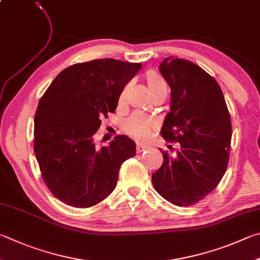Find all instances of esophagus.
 Masks as SVG:
<instances>
[{"instance_id":"obj_1","label":"esophagus","mask_w":260,"mask_h":260,"mask_svg":"<svg viewBox=\"0 0 260 260\" xmlns=\"http://www.w3.org/2000/svg\"><path fill=\"white\" fill-rule=\"evenodd\" d=\"M145 150H148V146L142 145V144H138V145H136V152H138V153L143 152V151H145Z\"/></svg>"}]
</instances>
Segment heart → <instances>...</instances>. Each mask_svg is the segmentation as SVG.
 Segmentation results:
<instances>
[{
  "mask_svg": "<svg viewBox=\"0 0 260 260\" xmlns=\"http://www.w3.org/2000/svg\"><path fill=\"white\" fill-rule=\"evenodd\" d=\"M146 82H148L152 95L155 93H158L159 91H162V89H167V85L165 83L164 79L160 77L158 74H155L153 72L146 74ZM126 99L127 89H124L119 96L120 105H122V103L126 101ZM154 126L155 125L152 120L149 119V118H145L143 115L139 114V112H135V114L127 118L124 121V125H122L126 133L138 141H145L148 139L151 132L154 128Z\"/></svg>",
  "mask_w": 260,
  "mask_h": 260,
  "instance_id": "obj_1",
  "label": "heart"
}]
</instances>
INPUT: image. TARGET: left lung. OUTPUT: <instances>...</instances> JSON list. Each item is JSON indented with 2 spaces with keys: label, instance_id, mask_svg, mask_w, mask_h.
I'll list each match as a JSON object with an SVG mask.
<instances>
[{
  "label": "left lung",
  "instance_id": "1",
  "mask_svg": "<svg viewBox=\"0 0 260 260\" xmlns=\"http://www.w3.org/2000/svg\"><path fill=\"white\" fill-rule=\"evenodd\" d=\"M159 72L172 89L171 111L160 132L181 148L173 157L160 150L164 161L152 184L171 204L192 206L215 190L228 168L230 112L218 83L198 64L168 56Z\"/></svg>",
  "mask_w": 260,
  "mask_h": 260
}]
</instances>
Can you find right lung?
I'll return each mask as SVG.
<instances>
[{
  "mask_svg": "<svg viewBox=\"0 0 260 260\" xmlns=\"http://www.w3.org/2000/svg\"><path fill=\"white\" fill-rule=\"evenodd\" d=\"M142 67L115 59L70 66L51 83L37 106L34 152L52 194L66 205L88 208L114 191L122 162L136 153L126 135L98 148L93 135L114 112L126 86Z\"/></svg>",
  "mask_w": 260,
  "mask_h": 260,
  "instance_id": "1",
  "label": "right lung"
}]
</instances>
